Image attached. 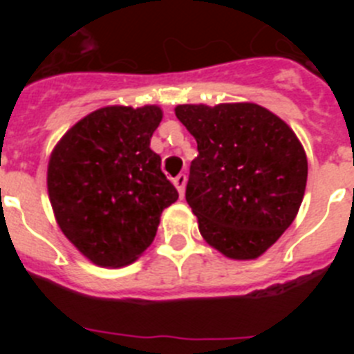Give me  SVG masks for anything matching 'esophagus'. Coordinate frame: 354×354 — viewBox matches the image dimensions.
<instances>
[{
    "label": "esophagus",
    "instance_id": "1",
    "mask_svg": "<svg viewBox=\"0 0 354 354\" xmlns=\"http://www.w3.org/2000/svg\"><path fill=\"white\" fill-rule=\"evenodd\" d=\"M174 184H175V187H177L179 195L183 196L184 195V187H186V175H184V174L177 175V177L174 179Z\"/></svg>",
    "mask_w": 354,
    "mask_h": 354
}]
</instances>
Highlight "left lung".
Segmentation results:
<instances>
[{"label": "left lung", "instance_id": "left-lung-1", "mask_svg": "<svg viewBox=\"0 0 354 354\" xmlns=\"http://www.w3.org/2000/svg\"><path fill=\"white\" fill-rule=\"evenodd\" d=\"M175 115L195 136L186 202L212 248L236 261L261 257L292 223L308 162L282 118L253 102L180 104Z\"/></svg>", "mask_w": 354, "mask_h": 354}]
</instances>
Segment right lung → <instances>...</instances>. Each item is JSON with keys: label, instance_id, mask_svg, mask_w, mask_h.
I'll return each mask as SVG.
<instances>
[{"label": "right lung", "instance_id": "obj_1", "mask_svg": "<svg viewBox=\"0 0 354 354\" xmlns=\"http://www.w3.org/2000/svg\"><path fill=\"white\" fill-rule=\"evenodd\" d=\"M158 106H106L81 118L53 150L48 192L55 218L72 245L102 268L142 255L162 209L179 198L150 149Z\"/></svg>", "mask_w": 354, "mask_h": 354}]
</instances>
